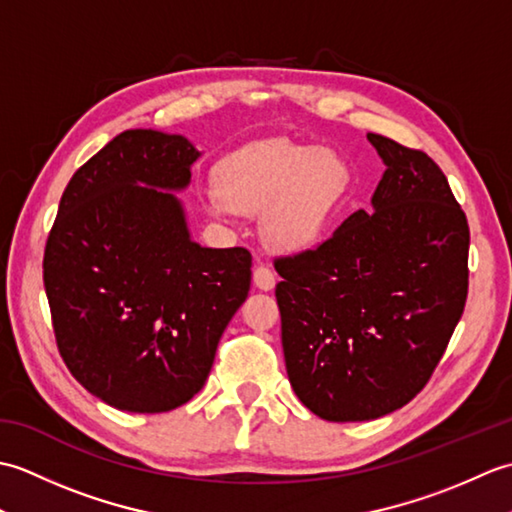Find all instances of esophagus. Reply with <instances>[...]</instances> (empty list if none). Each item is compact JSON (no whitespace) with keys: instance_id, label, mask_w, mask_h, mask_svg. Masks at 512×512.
<instances>
[{"instance_id":"34e87169","label":"esophagus","mask_w":512,"mask_h":512,"mask_svg":"<svg viewBox=\"0 0 512 512\" xmlns=\"http://www.w3.org/2000/svg\"><path fill=\"white\" fill-rule=\"evenodd\" d=\"M253 281H255V286H257L259 290H273V288H275V275H273V270H270V268H268L266 264H262V262H259V264L255 266Z\"/></svg>"}]
</instances>
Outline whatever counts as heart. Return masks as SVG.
<instances>
[{
    "label": "heart",
    "instance_id": "obj_1",
    "mask_svg": "<svg viewBox=\"0 0 512 512\" xmlns=\"http://www.w3.org/2000/svg\"><path fill=\"white\" fill-rule=\"evenodd\" d=\"M350 191V169L332 149L292 140H264L237 149L217 167V187L204 193L213 217H262V235L275 250L317 242Z\"/></svg>",
    "mask_w": 512,
    "mask_h": 512
}]
</instances>
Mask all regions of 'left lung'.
Wrapping results in <instances>:
<instances>
[{
  "mask_svg": "<svg viewBox=\"0 0 512 512\" xmlns=\"http://www.w3.org/2000/svg\"><path fill=\"white\" fill-rule=\"evenodd\" d=\"M371 211L317 248L275 259L290 385L330 422L405 407L429 383L469 295V222L424 151L380 134Z\"/></svg>",
  "mask_w": 512,
  "mask_h": 512,
  "instance_id": "left-lung-1",
  "label": "left lung"
}]
</instances>
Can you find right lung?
I'll return each instance as SVG.
<instances>
[{"instance_id": "1", "label": "right lung", "mask_w": 512, "mask_h": 512, "mask_svg": "<svg viewBox=\"0 0 512 512\" xmlns=\"http://www.w3.org/2000/svg\"><path fill=\"white\" fill-rule=\"evenodd\" d=\"M198 156L184 136L127 129L74 173L50 228L43 286L59 354L121 411L162 413L198 394L248 297V250L195 244L169 193Z\"/></svg>"}]
</instances>
